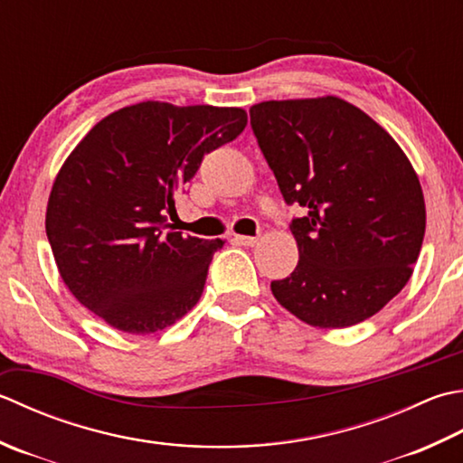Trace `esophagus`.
<instances>
[{
    "label": "esophagus",
    "mask_w": 463,
    "mask_h": 463,
    "mask_svg": "<svg viewBox=\"0 0 463 463\" xmlns=\"http://www.w3.org/2000/svg\"><path fill=\"white\" fill-rule=\"evenodd\" d=\"M234 241L242 244V247H255V244L259 242V237H244V234H237Z\"/></svg>",
    "instance_id": "34e87169"
}]
</instances>
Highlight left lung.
Masks as SVG:
<instances>
[{"mask_svg": "<svg viewBox=\"0 0 463 463\" xmlns=\"http://www.w3.org/2000/svg\"><path fill=\"white\" fill-rule=\"evenodd\" d=\"M250 126L287 204L298 262L270 291L297 319L343 329L407 285L425 234L418 172L392 134L337 96L269 99Z\"/></svg>", "mask_w": 463, "mask_h": 463, "instance_id": "8db88e82", "label": "left lung"}]
</instances>
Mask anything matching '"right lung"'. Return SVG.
Instances as JSON below:
<instances>
[{
  "mask_svg": "<svg viewBox=\"0 0 463 463\" xmlns=\"http://www.w3.org/2000/svg\"><path fill=\"white\" fill-rule=\"evenodd\" d=\"M244 126L242 108L148 99L108 114L70 152L45 232L63 285L110 327L150 335L198 303L224 241L168 231L166 214L204 154Z\"/></svg>",
  "mask_w": 463,
  "mask_h": 463,
  "instance_id": "1",
  "label": "right lung"
}]
</instances>
